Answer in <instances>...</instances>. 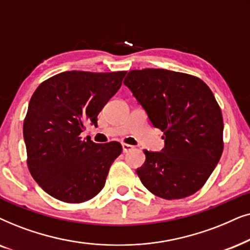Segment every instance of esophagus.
<instances>
[{
  "label": "esophagus",
  "mask_w": 250,
  "mask_h": 250,
  "mask_svg": "<svg viewBox=\"0 0 250 250\" xmlns=\"http://www.w3.org/2000/svg\"><path fill=\"white\" fill-rule=\"evenodd\" d=\"M132 149H134V146H131V145H129V144H125V143H123V144H122V151H123V153H128V152L132 151Z\"/></svg>",
  "instance_id": "1"
}]
</instances>
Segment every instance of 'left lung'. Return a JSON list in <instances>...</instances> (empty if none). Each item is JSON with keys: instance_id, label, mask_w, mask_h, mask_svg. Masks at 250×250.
<instances>
[{"instance_id": "obj_1", "label": "left lung", "mask_w": 250, "mask_h": 250, "mask_svg": "<svg viewBox=\"0 0 250 250\" xmlns=\"http://www.w3.org/2000/svg\"><path fill=\"white\" fill-rule=\"evenodd\" d=\"M154 128L164 131L161 152L144 149L137 168L156 197L182 199L199 191L223 152V118L209 86L199 78L162 68L130 71L123 81Z\"/></svg>"}]
</instances>
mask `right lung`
<instances>
[{
	"label": "right lung",
	"mask_w": 250,
	"mask_h": 250,
	"mask_svg": "<svg viewBox=\"0 0 250 250\" xmlns=\"http://www.w3.org/2000/svg\"><path fill=\"white\" fill-rule=\"evenodd\" d=\"M127 72H62L38 86L24 121L28 169L43 191L58 200L80 204L104 188L109 167L121 154L118 142L82 139L85 125L114 96Z\"/></svg>",
	"instance_id": "add662e5"
}]
</instances>
